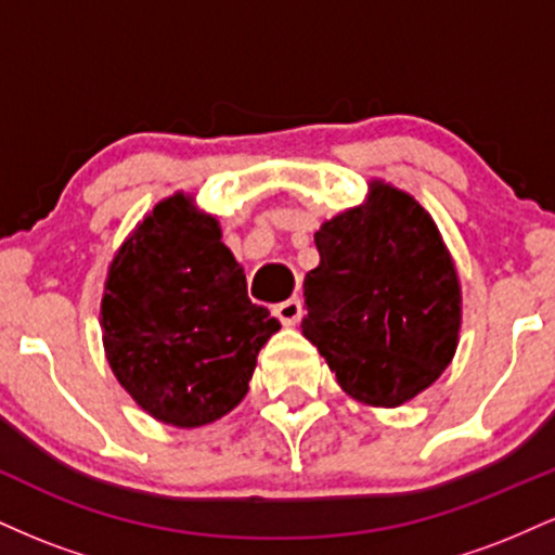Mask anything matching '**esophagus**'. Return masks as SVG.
<instances>
[{
	"label": "esophagus",
	"instance_id": "obj_1",
	"mask_svg": "<svg viewBox=\"0 0 555 555\" xmlns=\"http://www.w3.org/2000/svg\"><path fill=\"white\" fill-rule=\"evenodd\" d=\"M273 313H276V318L284 326H295L299 318H302V302H299V297H289L284 299V302H279L276 308H273Z\"/></svg>",
	"mask_w": 555,
	"mask_h": 555
}]
</instances>
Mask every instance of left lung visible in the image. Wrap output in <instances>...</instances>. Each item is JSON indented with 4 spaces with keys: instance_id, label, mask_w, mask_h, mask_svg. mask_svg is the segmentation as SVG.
<instances>
[{
    "instance_id": "obj_1",
    "label": "left lung",
    "mask_w": 555,
    "mask_h": 555,
    "mask_svg": "<svg viewBox=\"0 0 555 555\" xmlns=\"http://www.w3.org/2000/svg\"><path fill=\"white\" fill-rule=\"evenodd\" d=\"M302 334L349 397L399 406L446 371L462 318L460 279L430 214L391 184L315 232Z\"/></svg>"
}]
</instances>
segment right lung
I'll use <instances>...</instances> for the list:
<instances>
[{"label":"right lung","instance_id":"add662e5","mask_svg":"<svg viewBox=\"0 0 555 555\" xmlns=\"http://www.w3.org/2000/svg\"><path fill=\"white\" fill-rule=\"evenodd\" d=\"M101 326L125 391L162 423L197 428L240 404L279 321L250 302L216 219L171 195L112 260Z\"/></svg>","mask_w":555,"mask_h":555}]
</instances>
